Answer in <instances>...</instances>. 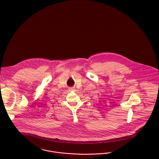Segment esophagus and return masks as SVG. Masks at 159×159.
Here are the masks:
<instances>
[{"label":"esophagus","instance_id":"esophagus-1","mask_svg":"<svg viewBox=\"0 0 159 159\" xmlns=\"http://www.w3.org/2000/svg\"><path fill=\"white\" fill-rule=\"evenodd\" d=\"M75 87H72V88H69V91H75Z\"/></svg>","mask_w":159,"mask_h":159}]
</instances>
